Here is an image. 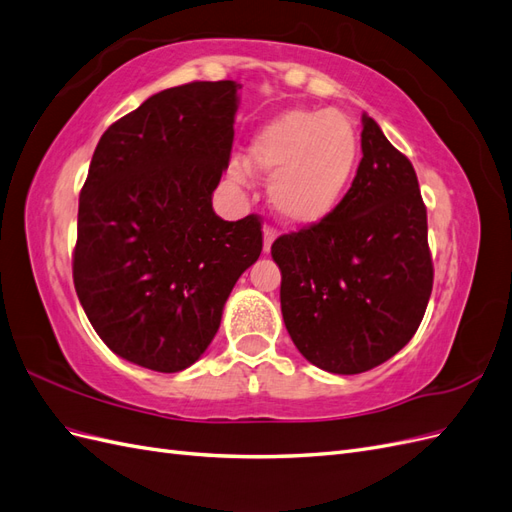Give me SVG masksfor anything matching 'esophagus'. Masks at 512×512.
Masks as SVG:
<instances>
[{
	"label": "esophagus",
	"instance_id": "1",
	"mask_svg": "<svg viewBox=\"0 0 512 512\" xmlns=\"http://www.w3.org/2000/svg\"><path fill=\"white\" fill-rule=\"evenodd\" d=\"M276 240V229L274 227H264V253H270V248Z\"/></svg>",
	"mask_w": 512,
	"mask_h": 512
}]
</instances>
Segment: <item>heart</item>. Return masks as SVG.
<instances>
[{"label": "heart", "instance_id": "obj_1", "mask_svg": "<svg viewBox=\"0 0 512 512\" xmlns=\"http://www.w3.org/2000/svg\"><path fill=\"white\" fill-rule=\"evenodd\" d=\"M360 137L345 115L332 109H289L253 137L251 165L272 175L270 201L285 223L313 227L339 208L354 180ZM236 182L248 178L242 163H231Z\"/></svg>", "mask_w": 512, "mask_h": 512}]
</instances>
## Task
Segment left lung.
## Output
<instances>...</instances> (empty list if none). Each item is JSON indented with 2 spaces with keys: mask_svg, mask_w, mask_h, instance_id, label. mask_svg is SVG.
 Segmentation results:
<instances>
[{
  "mask_svg": "<svg viewBox=\"0 0 512 512\" xmlns=\"http://www.w3.org/2000/svg\"><path fill=\"white\" fill-rule=\"evenodd\" d=\"M360 137L362 160L339 208L272 244L291 341L339 375L369 371L410 343L433 289L416 171L369 115Z\"/></svg>",
  "mask_w": 512,
  "mask_h": 512,
  "instance_id": "obj_1",
  "label": "left lung"
}]
</instances>
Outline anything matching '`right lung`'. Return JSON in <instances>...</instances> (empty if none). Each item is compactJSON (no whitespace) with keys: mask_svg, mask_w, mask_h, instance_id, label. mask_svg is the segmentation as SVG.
I'll return each instance as SVG.
<instances>
[{"mask_svg":"<svg viewBox=\"0 0 512 512\" xmlns=\"http://www.w3.org/2000/svg\"><path fill=\"white\" fill-rule=\"evenodd\" d=\"M236 81L158 92L100 137L79 195L72 279L113 354L158 373L201 358L264 238L261 218L223 221L212 193L229 167Z\"/></svg>","mask_w":512,"mask_h":512,"instance_id":"add662e5","label":"right lung"}]
</instances>
